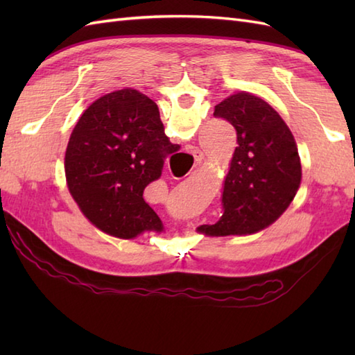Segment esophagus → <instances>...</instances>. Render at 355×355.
I'll use <instances>...</instances> for the list:
<instances>
[{"label": "esophagus", "mask_w": 355, "mask_h": 355, "mask_svg": "<svg viewBox=\"0 0 355 355\" xmlns=\"http://www.w3.org/2000/svg\"><path fill=\"white\" fill-rule=\"evenodd\" d=\"M187 153H189V154L193 157L195 163H200V162L202 160V157H205V155H202V153H201V150H200L198 148H191L189 150H187Z\"/></svg>", "instance_id": "esophagus-1"}]
</instances>
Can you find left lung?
Listing matches in <instances>:
<instances>
[{"label": "left lung", "mask_w": 355, "mask_h": 355, "mask_svg": "<svg viewBox=\"0 0 355 355\" xmlns=\"http://www.w3.org/2000/svg\"><path fill=\"white\" fill-rule=\"evenodd\" d=\"M214 116L236 130L238 146L224 182L221 220L206 235H248L275 223L296 195L302 169L288 126L270 105L248 93L218 103Z\"/></svg>", "instance_id": "left-lung-1"}]
</instances>
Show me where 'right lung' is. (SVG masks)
Here are the masks:
<instances>
[{
  "mask_svg": "<svg viewBox=\"0 0 355 355\" xmlns=\"http://www.w3.org/2000/svg\"><path fill=\"white\" fill-rule=\"evenodd\" d=\"M178 148L166 137L153 99L119 89L89 105L74 126L65 153L67 184L84 215L110 235L160 232L143 191L162 177L164 158Z\"/></svg>",
  "mask_w": 355,
  "mask_h": 355,
  "instance_id": "1",
  "label": "right lung"
}]
</instances>
